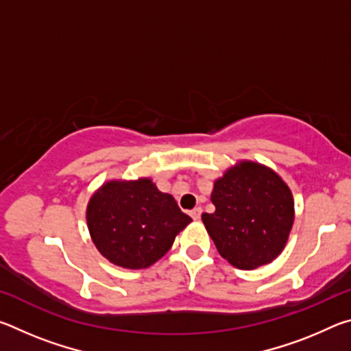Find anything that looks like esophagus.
<instances>
[{
	"instance_id": "obj_1",
	"label": "esophagus",
	"mask_w": 351,
	"mask_h": 351,
	"mask_svg": "<svg viewBox=\"0 0 351 351\" xmlns=\"http://www.w3.org/2000/svg\"><path fill=\"white\" fill-rule=\"evenodd\" d=\"M201 213H203V209H201V207H195L193 210H190V217H192L193 219H199Z\"/></svg>"
}]
</instances>
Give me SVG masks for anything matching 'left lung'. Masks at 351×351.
Here are the masks:
<instances>
[{"instance_id":"left-lung-1","label":"left lung","mask_w":351,"mask_h":351,"mask_svg":"<svg viewBox=\"0 0 351 351\" xmlns=\"http://www.w3.org/2000/svg\"><path fill=\"white\" fill-rule=\"evenodd\" d=\"M210 199L215 212L201 218L219 255L235 268H258L283 251L294 221V201L274 171L241 162L215 181Z\"/></svg>"}]
</instances>
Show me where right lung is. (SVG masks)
Listing matches in <instances>:
<instances>
[{
    "instance_id": "add662e5",
    "label": "right lung",
    "mask_w": 351,
    "mask_h": 351,
    "mask_svg": "<svg viewBox=\"0 0 351 351\" xmlns=\"http://www.w3.org/2000/svg\"><path fill=\"white\" fill-rule=\"evenodd\" d=\"M86 221L105 258L121 268L142 269L165 255L192 218L145 178L106 182L90 199Z\"/></svg>"
}]
</instances>
